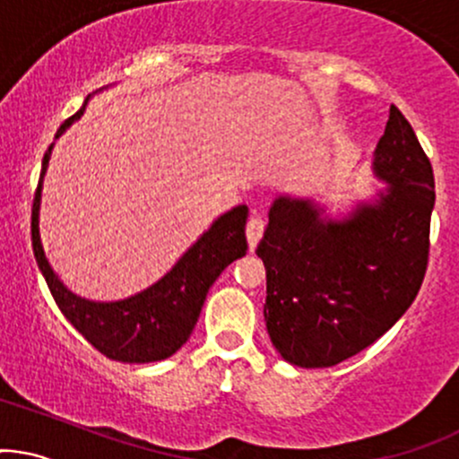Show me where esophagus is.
<instances>
[{"instance_id":"obj_1","label":"esophagus","mask_w":459,"mask_h":459,"mask_svg":"<svg viewBox=\"0 0 459 459\" xmlns=\"http://www.w3.org/2000/svg\"><path fill=\"white\" fill-rule=\"evenodd\" d=\"M264 229H265V224H264V220H261V218H250L248 220V224H246V238H248L250 250L256 248L261 235H264Z\"/></svg>"}]
</instances>
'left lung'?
I'll list each match as a JSON object with an SVG mask.
<instances>
[{
  "label": "left lung",
  "mask_w": 459,
  "mask_h": 459,
  "mask_svg": "<svg viewBox=\"0 0 459 459\" xmlns=\"http://www.w3.org/2000/svg\"><path fill=\"white\" fill-rule=\"evenodd\" d=\"M372 172L387 187L342 218L309 198L279 195L270 206L256 246L264 318L274 349L300 368H329L379 340L425 279L434 169L396 107Z\"/></svg>",
  "instance_id": "obj_1"
}]
</instances>
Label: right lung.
Returning a JSON list of instances; mask_svg holds the SVG:
<instances>
[{
    "label": "right lung",
    "mask_w": 459,
    "mask_h": 459,
    "mask_svg": "<svg viewBox=\"0 0 459 459\" xmlns=\"http://www.w3.org/2000/svg\"><path fill=\"white\" fill-rule=\"evenodd\" d=\"M104 89L107 87L100 91ZM89 100L91 95H87L82 108L60 126L56 139L75 119L82 117ZM52 150L54 143L43 156L41 178L34 194L32 250L58 309L72 322L74 329L108 359L124 361V364H150V361L168 359L189 340L209 287L215 283L226 265L244 256L248 250L246 241L248 206L239 204L220 215L211 229L204 230L187 253L176 261L174 268L148 290L124 300L98 303L67 290L45 256L41 233H39V209H41L43 178Z\"/></svg>",
    "instance_id": "1"
}]
</instances>
